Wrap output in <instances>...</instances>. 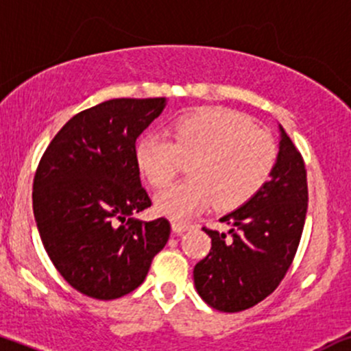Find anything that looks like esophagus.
Returning a JSON list of instances; mask_svg holds the SVG:
<instances>
[{"label": "esophagus", "instance_id": "1", "mask_svg": "<svg viewBox=\"0 0 351 351\" xmlns=\"http://www.w3.org/2000/svg\"><path fill=\"white\" fill-rule=\"evenodd\" d=\"M171 228L176 234H182L183 232H188V230L193 228V225H191V223H186V221H173Z\"/></svg>", "mask_w": 351, "mask_h": 351}]
</instances>
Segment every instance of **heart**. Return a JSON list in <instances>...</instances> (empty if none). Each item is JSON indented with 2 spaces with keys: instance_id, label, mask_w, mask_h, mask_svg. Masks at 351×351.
<instances>
[{
  "instance_id": "obj_1",
  "label": "heart",
  "mask_w": 351,
  "mask_h": 351,
  "mask_svg": "<svg viewBox=\"0 0 351 351\" xmlns=\"http://www.w3.org/2000/svg\"><path fill=\"white\" fill-rule=\"evenodd\" d=\"M190 160V178L156 196L160 213L183 218L206 210H233L252 199L271 176L278 146L271 134L238 111L206 108L169 125V138L145 134L136 163L153 188L168 186Z\"/></svg>"
}]
</instances>
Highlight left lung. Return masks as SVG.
I'll list each match as a JSON object with an SVG mask.
<instances>
[{"label": "left lung", "instance_id": "obj_1", "mask_svg": "<svg viewBox=\"0 0 351 351\" xmlns=\"http://www.w3.org/2000/svg\"><path fill=\"white\" fill-rule=\"evenodd\" d=\"M308 208L306 168L280 126V152L271 178L250 202L219 221L228 233L210 234V253L196 263L195 287L215 310L237 313L263 302L293 263Z\"/></svg>", "mask_w": 351, "mask_h": 351}]
</instances>
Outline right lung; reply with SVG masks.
I'll use <instances>...</instances> for the list:
<instances>
[{
	"instance_id": "right-lung-1",
	"label": "right lung",
	"mask_w": 351,
	"mask_h": 351,
	"mask_svg": "<svg viewBox=\"0 0 351 351\" xmlns=\"http://www.w3.org/2000/svg\"><path fill=\"white\" fill-rule=\"evenodd\" d=\"M165 98H117L75 114L48 145L33 180V211L46 253L66 282L96 300L136 290L167 245V218H132L152 206L136 140Z\"/></svg>"
}]
</instances>
